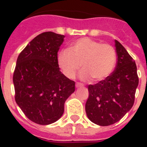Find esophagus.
I'll return each mask as SVG.
<instances>
[{
    "mask_svg": "<svg viewBox=\"0 0 147 147\" xmlns=\"http://www.w3.org/2000/svg\"><path fill=\"white\" fill-rule=\"evenodd\" d=\"M80 83H76V88H77V87H80Z\"/></svg>",
    "mask_w": 147,
    "mask_h": 147,
    "instance_id": "esophagus-1",
    "label": "esophagus"
}]
</instances>
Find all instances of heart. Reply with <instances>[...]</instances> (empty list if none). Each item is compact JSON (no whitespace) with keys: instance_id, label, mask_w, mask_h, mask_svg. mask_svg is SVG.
Listing matches in <instances>:
<instances>
[{"instance_id":"heart-1","label":"heart","mask_w":147,"mask_h":147,"mask_svg":"<svg viewBox=\"0 0 147 147\" xmlns=\"http://www.w3.org/2000/svg\"><path fill=\"white\" fill-rule=\"evenodd\" d=\"M58 65L65 76L73 79L82 66L83 80L91 79L100 82L108 78L117 63L115 49L109 44L89 38L76 40L69 49H63L58 53Z\"/></svg>"}]
</instances>
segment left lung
<instances>
[{"instance_id":"8db88e82","label":"left lung","mask_w":147,"mask_h":147,"mask_svg":"<svg viewBox=\"0 0 147 147\" xmlns=\"http://www.w3.org/2000/svg\"><path fill=\"white\" fill-rule=\"evenodd\" d=\"M115 46L117 61L113 72L105 80L88 86L86 115L100 126L117 123L131 109L139 84L135 61L117 40Z\"/></svg>"}]
</instances>
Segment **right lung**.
I'll return each instance as SVG.
<instances>
[{"label": "right lung", "instance_id": "add662e5", "mask_svg": "<svg viewBox=\"0 0 147 147\" xmlns=\"http://www.w3.org/2000/svg\"><path fill=\"white\" fill-rule=\"evenodd\" d=\"M64 35L40 34L22 50L13 73L15 100L34 123L47 125L64 113V102L75 91V82L62 74L57 53Z\"/></svg>", "mask_w": 147, "mask_h": 147}]
</instances>
